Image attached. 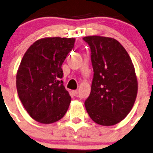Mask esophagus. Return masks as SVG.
Masks as SVG:
<instances>
[{
    "instance_id": "obj_1",
    "label": "esophagus",
    "mask_w": 153,
    "mask_h": 153,
    "mask_svg": "<svg viewBox=\"0 0 153 153\" xmlns=\"http://www.w3.org/2000/svg\"><path fill=\"white\" fill-rule=\"evenodd\" d=\"M72 93L74 96H78V94H79V90H73L72 91Z\"/></svg>"
}]
</instances>
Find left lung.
Wrapping results in <instances>:
<instances>
[{
	"instance_id": "1",
	"label": "left lung",
	"mask_w": 153,
	"mask_h": 153,
	"mask_svg": "<svg viewBox=\"0 0 153 153\" xmlns=\"http://www.w3.org/2000/svg\"><path fill=\"white\" fill-rule=\"evenodd\" d=\"M83 39L90 47L94 72L85 106L96 124L114 125L126 117L135 102L138 81L134 65L115 39L91 36Z\"/></svg>"
}]
</instances>
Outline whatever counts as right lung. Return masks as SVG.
Wrapping results in <instances>:
<instances>
[{
	"instance_id": "obj_1",
	"label": "right lung",
	"mask_w": 153,
	"mask_h": 153,
	"mask_svg": "<svg viewBox=\"0 0 153 153\" xmlns=\"http://www.w3.org/2000/svg\"><path fill=\"white\" fill-rule=\"evenodd\" d=\"M74 41L43 38L31 45L23 56L16 75L18 95L28 114L38 122H56L68 109L71 99L61 80V66Z\"/></svg>"
}]
</instances>
